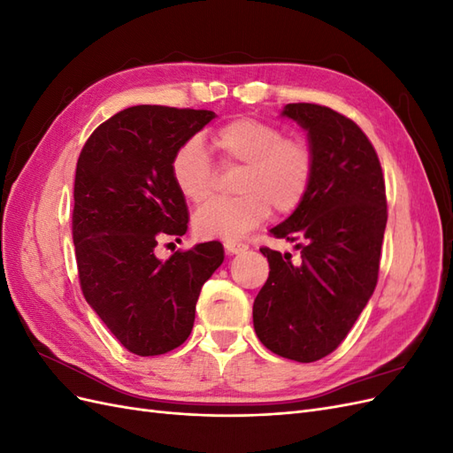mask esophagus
<instances>
[{
  "instance_id": "obj_1",
  "label": "esophagus",
  "mask_w": 453,
  "mask_h": 453,
  "mask_svg": "<svg viewBox=\"0 0 453 453\" xmlns=\"http://www.w3.org/2000/svg\"><path fill=\"white\" fill-rule=\"evenodd\" d=\"M250 248L245 243H238V242H226L225 243V251L228 253V255H238V253H243V251H248Z\"/></svg>"
}]
</instances>
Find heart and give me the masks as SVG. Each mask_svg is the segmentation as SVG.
I'll list each match as a JSON object with an SVG mask.
<instances>
[{"label":"heart","mask_w":453,"mask_h":453,"mask_svg":"<svg viewBox=\"0 0 453 453\" xmlns=\"http://www.w3.org/2000/svg\"><path fill=\"white\" fill-rule=\"evenodd\" d=\"M213 147L225 168H242L238 198L215 200L202 208L193 228L202 240H236L270 215H289L308 196L315 173V155L303 138L253 117H240L213 132ZM172 180L180 195L208 202L215 190L217 170L200 138H188L172 157Z\"/></svg>","instance_id":"heart-1"}]
</instances>
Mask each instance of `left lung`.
<instances>
[{
    "mask_svg": "<svg viewBox=\"0 0 453 453\" xmlns=\"http://www.w3.org/2000/svg\"><path fill=\"white\" fill-rule=\"evenodd\" d=\"M281 117L308 132L315 173L308 196L270 234L300 250L260 248L268 280L253 303L258 340L280 357L313 363L333 353L378 283L388 223L376 150L355 122L318 104H287Z\"/></svg>",
    "mask_w": 453,
    "mask_h": 453,
    "instance_id": "obj_1",
    "label": "left lung"
}]
</instances>
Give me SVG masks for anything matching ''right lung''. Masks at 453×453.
<instances>
[{
	"instance_id": "right-lung-1",
	"label": "right lung",
	"mask_w": 453,
	"mask_h": 453,
	"mask_svg": "<svg viewBox=\"0 0 453 453\" xmlns=\"http://www.w3.org/2000/svg\"><path fill=\"white\" fill-rule=\"evenodd\" d=\"M215 117L205 109L134 105L92 132L73 187V243L81 289L128 351L150 357L181 346L202 285L223 265L219 242L160 260L162 236L187 232L188 210L172 157Z\"/></svg>"
}]
</instances>
